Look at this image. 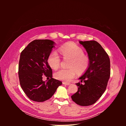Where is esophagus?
<instances>
[{
    "instance_id": "34e87169",
    "label": "esophagus",
    "mask_w": 126,
    "mask_h": 126,
    "mask_svg": "<svg viewBox=\"0 0 126 126\" xmlns=\"http://www.w3.org/2000/svg\"><path fill=\"white\" fill-rule=\"evenodd\" d=\"M62 83H63V84H64V85H70V83H68V82H62Z\"/></svg>"
}]
</instances>
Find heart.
Segmentation results:
<instances>
[{
    "mask_svg": "<svg viewBox=\"0 0 126 126\" xmlns=\"http://www.w3.org/2000/svg\"><path fill=\"white\" fill-rule=\"evenodd\" d=\"M59 51L64 58L70 59L68 69H62L54 74L58 80L69 82L74 78L76 72L79 74L84 73L89 65V57L84 54V50L80 46L73 42H69L62 46ZM49 65L53 69H57L60 64L61 59L56 51L50 52L47 59Z\"/></svg>",
    "mask_w": 126,
    "mask_h": 126,
    "instance_id": "1",
    "label": "heart"
}]
</instances>
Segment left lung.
Instances as JSON below:
<instances>
[{
	"mask_svg": "<svg viewBox=\"0 0 126 126\" xmlns=\"http://www.w3.org/2000/svg\"><path fill=\"white\" fill-rule=\"evenodd\" d=\"M79 43L88 53L89 65L79 78L85 84H76L78 91L71 98L79 105L88 106L96 103L105 91L110 76V61L108 55L97 41H80Z\"/></svg>",
	"mask_w": 126,
	"mask_h": 126,
	"instance_id": "left-lung-1",
	"label": "left lung"
}]
</instances>
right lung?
<instances>
[{
    "label": "right lung",
    "instance_id": "right-lung-1",
    "mask_svg": "<svg viewBox=\"0 0 126 126\" xmlns=\"http://www.w3.org/2000/svg\"><path fill=\"white\" fill-rule=\"evenodd\" d=\"M54 45V42L49 39L35 40L21 53L18 67L20 84L26 96L33 101L47 100L62 84L52 78V71L47 62ZM43 75L50 79L43 81Z\"/></svg>",
    "mask_w": 126,
    "mask_h": 126
}]
</instances>
